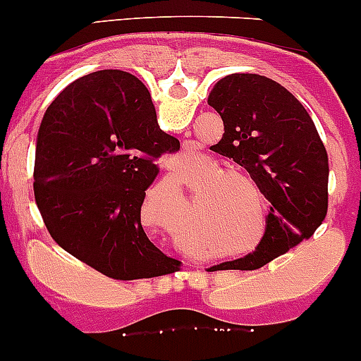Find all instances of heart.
I'll list each match as a JSON object with an SVG mask.
<instances>
[{"label":"heart","mask_w":361,"mask_h":361,"mask_svg":"<svg viewBox=\"0 0 361 361\" xmlns=\"http://www.w3.org/2000/svg\"><path fill=\"white\" fill-rule=\"evenodd\" d=\"M176 173L169 174L174 190L181 188V180L194 185L195 215L185 229L188 243L194 247H219L212 252L215 257L241 255L243 250L233 245L252 241L259 233V247L266 236L269 201L257 178L240 167H224L220 160L209 155L185 159Z\"/></svg>","instance_id":"obj_1"}]
</instances>
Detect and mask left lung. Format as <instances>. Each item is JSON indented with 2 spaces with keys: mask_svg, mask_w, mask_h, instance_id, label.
<instances>
[{
  "mask_svg": "<svg viewBox=\"0 0 361 361\" xmlns=\"http://www.w3.org/2000/svg\"><path fill=\"white\" fill-rule=\"evenodd\" d=\"M208 104L224 121L213 152L254 174L269 201L266 236L255 252L220 268L257 269L309 240L328 212V153L293 93L257 73H231ZM216 268V266H215Z\"/></svg>",
  "mask_w": 361,
  "mask_h": 361,
  "instance_id": "left-lung-1",
  "label": "left lung"
}]
</instances>
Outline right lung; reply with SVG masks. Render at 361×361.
<instances>
[{
    "label": "right lung",
    "instance_id": "obj_1",
    "mask_svg": "<svg viewBox=\"0 0 361 361\" xmlns=\"http://www.w3.org/2000/svg\"><path fill=\"white\" fill-rule=\"evenodd\" d=\"M180 149L160 130L148 87L121 70L73 80L42 118L35 201L52 240L106 277L152 279L176 264L141 224L157 160Z\"/></svg>",
    "mask_w": 361,
    "mask_h": 361
}]
</instances>
